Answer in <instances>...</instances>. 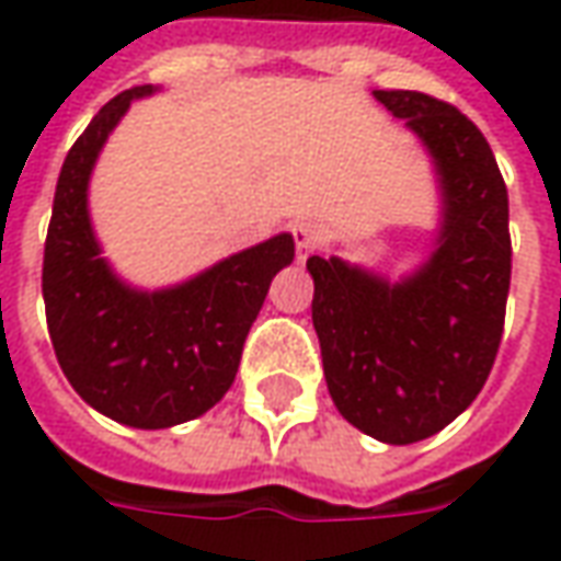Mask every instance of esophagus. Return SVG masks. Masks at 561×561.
<instances>
[{"instance_id":"obj_1","label":"esophagus","mask_w":561,"mask_h":561,"mask_svg":"<svg viewBox=\"0 0 561 561\" xmlns=\"http://www.w3.org/2000/svg\"><path fill=\"white\" fill-rule=\"evenodd\" d=\"M294 242H297V257L307 261L309 254L321 245V227L316 221H297L294 225Z\"/></svg>"}]
</instances>
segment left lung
Masks as SVG:
<instances>
[{
    "mask_svg": "<svg viewBox=\"0 0 561 561\" xmlns=\"http://www.w3.org/2000/svg\"><path fill=\"white\" fill-rule=\"evenodd\" d=\"M428 145L440 172V245L416 276L389 285L312 254V324L336 410L382 444L444 431L485 386L511 291L507 185L471 117L419 90H374Z\"/></svg>",
    "mask_w": 561,
    "mask_h": 561,
    "instance_id": "8db88e82",
    "label": "left lung"
}]
</instances>
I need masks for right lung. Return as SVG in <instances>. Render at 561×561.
Masks as SVG:
<instances>
[{"mask_svg":"<svg viewBox=\"0 0 561 561\" xmlns=\"http://www.w3.org/2000/svg\"><path fill=\"white\" fill-rule=\"evenodd\" d=\"M124 90L62 160L50 213L42 294L62 374L100 413L130 428H170L225 398L273 276L294 261L279 233L170 291H133L100 257L88 218V179L100 148L136 96Z\"/></svg>","mask_w":561,"mask_h":561,"instance_id":"1","label":"right lung"}]
</instances>
